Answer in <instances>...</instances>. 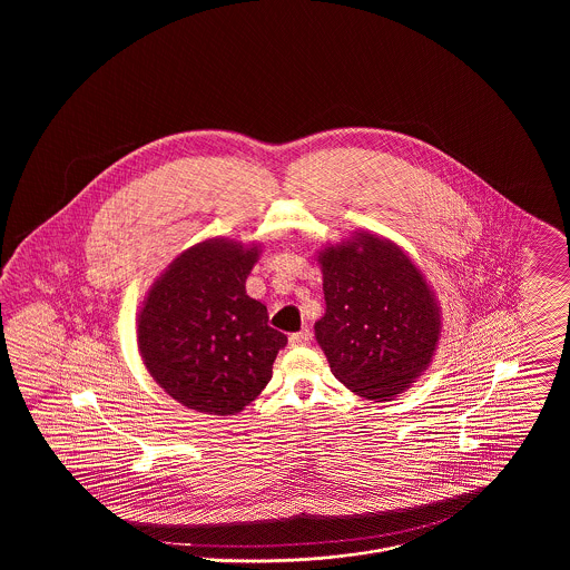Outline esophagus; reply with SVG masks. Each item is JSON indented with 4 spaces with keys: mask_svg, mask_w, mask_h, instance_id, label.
Here are the masks:
<instances>
[{
    "mask_svg": "<svg viewBox=\"0 0 570 570\" xmlns=\"http://www.w3.org/2000/svg\"><path fill=\"white\" fill-rule=\"evenodd\" d=\"M309 340H312V331H309V328H301L298 333H293V335L288 337L291 346H305Z\"/></svg>",
    "mask_w": 570,
    "mask_h": 570,
    "instance_id": "1",
    "label": "esophagus"
}]
</instances>
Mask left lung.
Masks as SVG:
<instances>
[{"label": "left lung", "instance_id": "obj_1", "mask_svg": "<svg viewBox=\"0 0 570 570\" xmlns=\"http://www.w3.org/2000/svg\"><path fill=\"white\" fill-rule=\"evenodd\" d=\"M325 316L316 340L333 376L367 400L386 402L425 370L440 318L421 272L397 245L358 235L321 252Z\"/></svg>", "mask_w": 570, "mask_h": 570}]
</instances>
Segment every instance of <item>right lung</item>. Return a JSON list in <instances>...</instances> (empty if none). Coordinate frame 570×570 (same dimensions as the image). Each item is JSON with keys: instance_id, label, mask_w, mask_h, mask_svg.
Wrapping results in <instances>:
<instances>
[{"instance_id": "obj_1", "label": "right lung", "mask_w": 570, "mask_h": 570, "mask_svg": "<svg viewBox=\"0 0 570 570\" xmlns=\"http://www.w3.org/2000/svg\"><path fill=\"white\" fill-rule=\"evenodd\" d=\"M258 249L205 242L184 252L154 284L138 316V348L154 380L179 404L237 414L272 380L288 337L267 307L245 295Z\"/></svg>"}]
</instances>
